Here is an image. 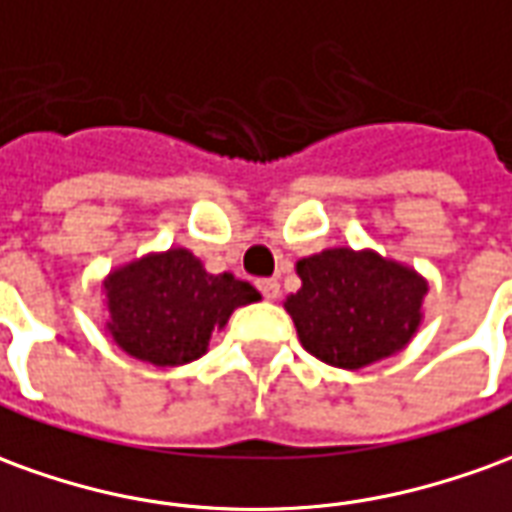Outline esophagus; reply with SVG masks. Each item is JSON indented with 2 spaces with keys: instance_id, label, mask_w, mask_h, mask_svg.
<instances>
[{
  "instance_id": "34e87169",
  "label": "esophagus",
  "mask_w": 512,
  "mask_h": 512,
  "mask_svg": "<svg viewBox=\"0 0 512 512\" xmlns=\"http://www.w3.org/2000/svg\"><path fill=\"white\" fill-rule=\"evenodd\" d=\"M257 288H260V293L266 296V299H280V282L277 280H260L257 282Z\"/></svg>"
}]
</instances>
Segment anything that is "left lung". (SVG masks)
<instances>
[{"mask_svg":"<svg viewBox=\"0 0 512 512\" xmlns=\"http://www.w3.org/2000/svg\"><path fill=\"white\" fill-rule=\"evenodd\" d=\"M302 288L285 296L299 343L321 363L357 371L402 352L424 321L430 282L374 249L332 246L296 260Z\"/></svg>","mask_w":512,"mask_h":512,"instance_id":"left-lung-1","label":"left lung"}]
</instances>
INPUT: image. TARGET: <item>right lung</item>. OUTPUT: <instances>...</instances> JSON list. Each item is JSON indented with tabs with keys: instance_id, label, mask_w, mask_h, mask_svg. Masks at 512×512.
<instances>
[{
	"instance_id": "obj_1",
	"label": "right lung",
	"mask_w": 512,
	"mask_h": 512,
	"mask_svg": "<svg viewBox=\"0 0 512 512\" xmlns=\"http://www.w3.org/2000/svg\"><path fill=\"white\" fill-rule=\"evenodd\" d=\"M105 332L110 341L149 366L174 368L205 355L213 332L238 307L260 299L235 274H210L185 246L146 252L110 268L102 280Z\"/></svg>"
}]
</instances>
